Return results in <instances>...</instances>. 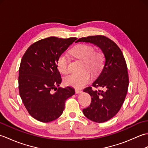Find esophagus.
Masks as SVG:
<instances>
[{
  "label": "esophagus",
  "mask_w": 148,
  "mask_h": 148,
  "mask_svg": "<svg viewBox=\"0 0 148 148\" xmlns=\"http://www.w3.org/2000/svg\"><path fill=\"white\" fill-rule=\"evenodd\" d=\"M75 92H76V93L78 94V93H81V92H82V91H81V90H79V89H76Z\"/></svg>",
  "instance_id": "1"
}]
</instances>
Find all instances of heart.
I'll use <instances>...</instances> for the list:
<instances>
[{"instance_id": "heart-1", "label": "heart", "mask_w": 148, "mask_h": 148, "mask_svg": "<svg viewBox=\"0 0 148 148\" xmlns=\"http://www.w3.org/2000/svg\"><path fill=\"white\" fill-rule=\"evenodd\" d=\"M72 54L81 59L85 64V68L96 74L102 69L103 62V56L100 53H95V49L88 45H78L71 50ZM69 58L67 55H61L58 60L57 67L62 74H67L69 71ZM90 81L88 73L71 74L65 77L64 83L67 86L75 88H81Z\"/></svg>"}]
</instances>
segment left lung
I'll list each match as a JSON object with an SVG mask.
<instances>
[{"label":"left lung","mask_w":148,"mask_h":148,"mask_svg":"<svg viewBox=\"0 0 148 148\" xmlns=\"http://www.w3.org/2000/svg\"><path fill=\"white\" fill-rule=\"evenodd\" d=\"M79 42L98 46L105 58L101 72L92 83L93 87H101L103 90H93L90 86L83 90L90 94L92 102L83 112L94 122L107 121L118 112L127 95L129 80L125 59L117 45L105 36L82 37L76 41Z\"/></svg>","instance_id":"1"}]
</instances>
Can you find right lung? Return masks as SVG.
Instances as JSON below:
<instances>
[{"label": "right lung", "instance_id": "right-lung-1", "mask_svg": "<svg viewBox=\"0 0 148 148\" xmlns=\"http://www.w3.org/2000/svg\"><path fill=\"white\" fill-rule=\"evenodd\" d=\"M77 38L50 37L39 40L27 49L19 69L20 95L29 114L44 123L62 115L65 100L75 93L73 88H60L62 83L58 60ZM56 90L55 92L52 90Z\"/></svg>", "mask_w": 148, "mask_h": 148}]
</instances>
